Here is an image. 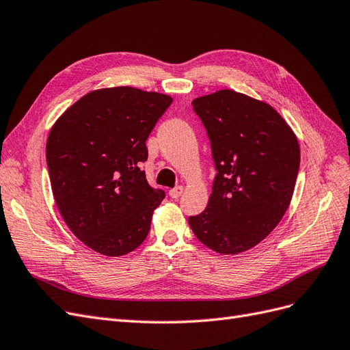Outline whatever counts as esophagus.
<instances>
[{
  "instance_id": "34e87169",
  "label": "esophagus",
  "mask_w": 350,
  "mask_h": 350,
  "mask_svg": "<svg viewBox=\"0 0 350 350\" xmlns=\"http://www.w3.org/2000/svg\"><path fill=\"white\" fill-rule=\"evenodd\" d=\"M184 193V188L181 187V185H178V187H175V188H172V189H169V196H171L172 198H179L181 197V194Z\"/></svg>"
}]
</instances>
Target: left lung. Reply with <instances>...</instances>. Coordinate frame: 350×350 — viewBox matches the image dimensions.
<instances>
[{
	"label": "left lung",
	"mask_w": 350,
	"mask_h": 350,
	"mask_svg": "<svg viewBox=\"0 0 350 350\" xmlns=\"http://www.w3.org/2000/svg\"><path fill=\"white\" fill-rule=\"evenodd\" d=\"M207 131L216 176L194 235L219 254L256 247L288 210L299 171L298 139L269 103L234 90L193 100Z\"/></svg>",
	"instance_id": "1"
}]
</instances>
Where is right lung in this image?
Returning <instances> with one entry per match:
<instances>
[{"label": "right lung", "instance_id": "right-lung-1", "mask_svg": "<svg viewBox=\"0 0 350 350\" xmlns=\"http://www.w3.org/2000/svg\"><path fill=\"white\" fill-rule=\"evenodd\" d=\"M172 103L134 88L93 90L62 113L46 142L52 194L89 248L118 257L142 245L163 189L149 185L146 140Z\"/></svg>", "mask_w": 350, "mask_h": 350}]
</instances>
